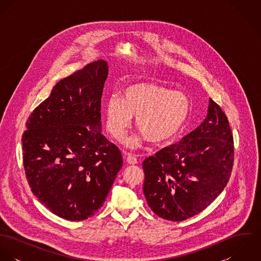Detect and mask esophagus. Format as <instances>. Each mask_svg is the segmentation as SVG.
<instances>
[{"mask_svg": "<svg viewBox=\"0 0 261 261\" xmlns=\"http://www.w3.org/2000/svg\"><path fill=\"white\" fill-rule=\"evenodd\" d=\"M126 163H127L128 165H136V164L138 163V160H137L136 156H134V155H132V154H127V156H126Z\"/></svg>", "mask_w": 261, "mask_h": 261, "instance_id": "34e87169", "label": "esophagus"}]
</instances>
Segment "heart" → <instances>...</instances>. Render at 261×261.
<instances>
[{"instance_id": "b5f03b06", "label": "heart", "mask_w": 261, "mask_h": 261, "mask_svg": "<svg viewBox=\"0 0 261 261\" xmlns=\"http://www.w3.org/2000/svg\"><path fill=\"white\" fill-rule=\"evenodd\" d=\"M185 93L150 82L132 83L119 96H111L105 107L106 125L116 141H121L137 117V127L153 146L173 141L185 127L191 113ZM144 138L126 141L128 147H140Z\"/></svg>"}]
</instances>
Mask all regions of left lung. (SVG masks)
Returning <instances> with one entry per match:
<instances>
[{
	"label": "left lung",
	"mask_w": 261,
	"mask_h": 261,
	"mask_svg": "<svg viewBox=\"0 0 261 261\" xmlns=\"http://www.w3.org/2000/svg\"><path fill=\"white\" fill-rule=\"evenodd\" d=\"M233 152L228 119L210 98L207 116L196 129L144 161V194L149 208L171 221L199 214L227 185Z\"/></svg>",
	"instance_id": "8db88e82"
}]
</instances>
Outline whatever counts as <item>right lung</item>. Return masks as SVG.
Returning <instances> with one entry per match:
<instances>
[{
	"mask_svg": "<svg viewBox=\"0 0 261 261\" xmlns=\"http://www.w3.org/2000/svg\"><path fill=\"white\" fill-rule=\"evenodd\" d=\"M109 64L98 60L60 80L34 110L22 137L28 183L53 214L70 221L103 205L122 156L101 134L100 102Z\"/></svg>",
	"mask_w": 261,
	"mask_h": 261,
	"instance_id": "1",
	"label": "right lung"
}]
</instances>
